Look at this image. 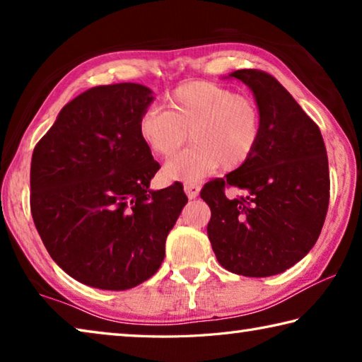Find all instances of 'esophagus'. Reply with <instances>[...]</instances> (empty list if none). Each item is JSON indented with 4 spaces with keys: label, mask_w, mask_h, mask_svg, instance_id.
Masks as SVG:
<instances>
[{
    "label": "esophagus",
    "mask_w": 362,
    "mask_h": 362,
    "mask_svg": "<svg viewBox=\"0 0 362 362\" xmlns=\"http://www.w3.org/2000/svg\"><path fill=\"white\" fill-rule=\"evenodd\" d=\"M199 185L198 183H194V182H187L185 185H183V189H185V193H187V196L189 199H194L196 196H198V193H199Z\"/></svg>",
    "instance_id": "34e87169"
}]
</instances>
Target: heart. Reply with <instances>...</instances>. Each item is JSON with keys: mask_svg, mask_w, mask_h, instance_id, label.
Wrapping results in <instances>:
<instances>
[{"mask_svg": "<svg viewBox=\"0 0 362 362\" xmlns=\"http://www.w3.org/2000/svg\"><path fill=\"white\" fill-rule=\"evenodd\" d=\"M166 107H148L137 129L142 142L158 156L169 158L185 144L193 145L164 166L169 179L194 180L218 166L233 170L247 163L262 139V112L247 95L214 83L177 88Z\"/></svg>", "mask_w": 362, "mask_h": 362, "instance_id": "1", "label": "heart"}]
</instances>
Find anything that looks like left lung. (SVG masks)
Returning <instances> with one entry per match:
<instances>
[{"label": "left lung", "mask_w": 362, "mask_h": 362, "mask_svg": "<svg viewBox=\"0 0 362 362\" xmlns=\"http://www.w3.org/2000/svg\"><path fill=\"white\" fill-rule=\"evenodd\" d=\"M262 112V139L247 163L212 179L199 196L211 207L207 236L220 265L265 278L310 252L329 207V163L320 127L267 71L236 70ZM226 187L243 194L228 199Z\"/></svg>", "instance_id": "left-lung-1"}]
</instances>
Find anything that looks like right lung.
I'll return each instance as SVG.
<instances>
[{
	"label": "right lung",
	"mask_w": 362,
	"mask_h": 362,
	"mask_svg": "<svg viewBox=\"0 0 362 362\" xmlns=\"http://www.w3.org/2000/svg\"><path fill=\"white\" fill-rule=\"evenodd\" d=\"M153 100L142 84L86 90L36 144L30 209L52 260L97 289L126 291L161 267L187 194L175 182L151 192L159 164L137 122Z\"/></svg>",
	"instance_id": "right-lung-1"
}]
</instances>
